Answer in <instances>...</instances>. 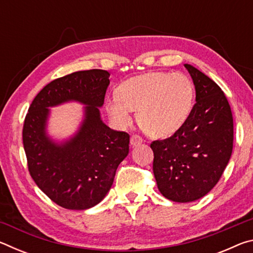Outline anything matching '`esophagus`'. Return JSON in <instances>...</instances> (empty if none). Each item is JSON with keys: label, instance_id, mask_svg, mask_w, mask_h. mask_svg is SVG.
Instances as JSON below:
<instances>
[{"label": "esophagus", "instance_id": "esophagus-1", "mask_svg": "<svg viewBox=\"0 0 253 253\" xmlns=\"http://www.w3.org/2000/svg\"><path fill=\"white\" fill-rule=\"evenodd\" d=\"M143 143V138L138 135H132L130 137V145L131 146H138Z\"/></svg>", "mask_w": 253, "mask_h": 253}]
</instances>
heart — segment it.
I'll return each instance as SVG.
<instances>
[{"mask_svg": "<svg viewBox=\"0 0 253 253\" xmlns=\"http://www.w3.org/2000/svg\"><path fill=\"white\" fill-rule=\"evenodd\" d=\"M194 87L181 72L151 71L132 77L118 87V97L106 102V110L119 127L131 123V111L151 137L165 138L183 127L193 109Z\"/></svg>", "mask_w": 253, "mask_h": 253, "instance_id": "obj_1", "label": "heart"}]
</instances>
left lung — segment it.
<instances>
[{"instance_id":"1","label":"left lung","mask_w":253,"mask_h":253,"mask_svg":"<svg viewBox=\"0 0 253 253\" xmlns=\"http://www.w3.org/2000/svg\"><path fill=\"white\" fill-rule=\"evenodd\" d=\"M184 67L195 85V105L181 129L151 144L158 190L178 203L207 195L219 182L233 148V117L223 91L193 66Z\"/></svg>"}]
</instances>
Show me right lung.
I'll return each mask as SVG.
<instances>
[{"label":"right lung","mask_w":253,"mask_h":253,"mask_svg":"<svg viewBox=\"0 0 253 253\" xmlns=\"http://www.w3.org/2000/svg\"><path fill=\"white\" fill-rule=\"evenodd\" d=\"M109 76L92 69L51 81L34 98L24 119L30 175L49 199L68 210H87L101 202L129 152V135L110 129L100 117ZM69 101L85 105L84 119L74 136L55 142L46 131L48 108Z\"/></svg>","instance_id":"1"}]
</instances>
